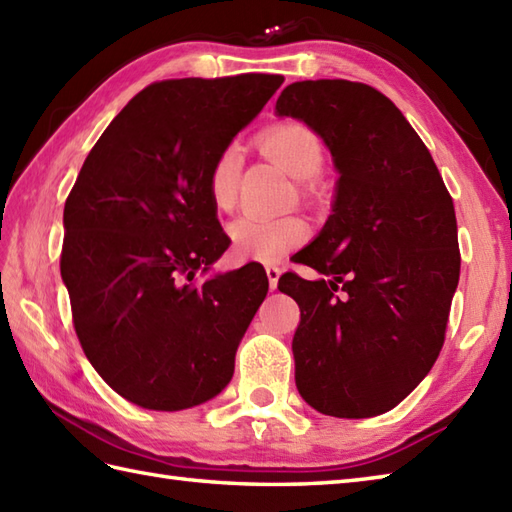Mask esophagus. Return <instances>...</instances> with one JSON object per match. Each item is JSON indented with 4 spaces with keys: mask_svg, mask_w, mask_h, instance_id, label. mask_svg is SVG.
<instances>
[{
    "mask_svg": "<svg viewBox=\"0 0 512 512\" xmlns=\"http://www.w3.org/2000/svg\"><path fill=\"white\" fill-rule=\"evenodd\" d=\"M266 275H268V284H270V290H277V284H279V275H281V268H279V266H266Z\"/></svg>",
    "mask_w": 512,
    "mask_h": 512,
    "instance_id": "34e87169",
    "label": "esophagus"
}]
</instances>
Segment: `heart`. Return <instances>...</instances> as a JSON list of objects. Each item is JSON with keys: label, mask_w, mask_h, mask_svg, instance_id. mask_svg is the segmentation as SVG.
I'll return each mask as SVG.
<instances>
[{"label": "heart", "mask_w": 512, "mask_h": 512, "mask_svg": "<svg viewBox=\"0 0 512 512\" xmlns=\"http://www.w3.org/2000/svg\"><path fill=\"white\" fill-rule=\"evenodd\" d=\"M257 143L268 158L295 178H312L323 169L325 149L319 134L301 121H277L262 129ZM239 189V154L226 147L211 162L206 173V191L215 209L231 211ZM235 248L244 257L259 262H277L292 248L303 244L310 235V226L299 215L259 217L244 215L228 228Z\"/></svg>", "instance_id": "1"}]
</instances>
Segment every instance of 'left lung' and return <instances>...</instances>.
Returning a JSON list of instances; mask_svg holds the SVG:
<instances>
[{
  "label": "left lung",
  "mask_w": 512,
  "mask_h": 512,
  "mask_svg": "<svg viewBox=\"0 0 512 512\" xmlns=\"http://www.w3.org/2000/svg\"><path fill=\"white\" fill-rule=\"evenodd\" d=\"M277 114L312 127L341 173L332 215L297 253L323 279L286 273L277 286L301 310L297 389L325 416L372 418L420 385L444 345L460 279L453 200L416 129L372 85L290 83Z\"/></svg>",
  "instance_id": "8db88e82"
}]
</instances>
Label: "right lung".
Segmentation results:
<instances>
[{"instance_id": "right-lung-1", "label": "right lung", "mask_w": 512, "mask_h": 512, "mask_svg": "<svg viewBox=\"0 0 512 512\" xmlns=\"http://www.w3.org/2000/svg\"><path fill=\"white\" fill-rule=\"evenodd\" d=\"M281 83L248 72L147 85L96 140L65 200L61 277L76 336L134 405L189 409L233 376L268 277L253 262L193 281L228 248L206 173Z\"/></svg>"}]
</instances>
